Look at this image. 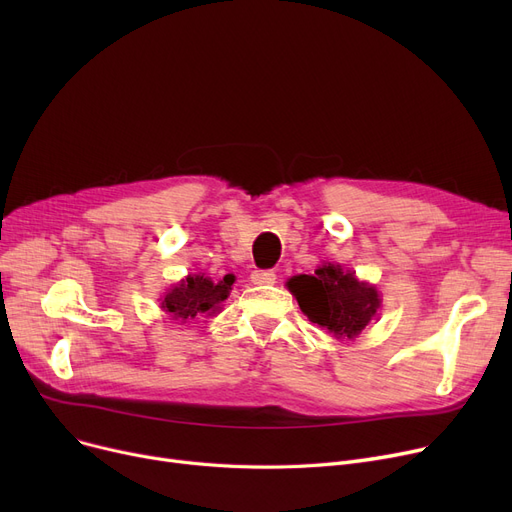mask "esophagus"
I'll use <instances>...</instances> for the list:
<instances>
[{
    "label": "esophagus",
    "mask_w": 512,
    "mask_h": 512,
    "mask_svg": "<svg viewBox=\"0 0 512 512\" xmlns=\"http://www.w3.org/2000/svg\"><path fill=\"white\" fill-rule=\"evenodd\" d=\"M278 278H276V272H272V270H257V272H253L251 274V282L253 284H274Z\"/></svg>",
    "instance_id": "1"
}]
</instances>
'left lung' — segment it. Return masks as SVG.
<instances>
[{
	"label": "left lung",
	"instance_id": "obj_1",
	"mask_svg": "<svg viewBox=\"0 0 512 512\" xmlns=\"http://www.w3.org/2000/svg\"><path fill=\"white\" fill-rule=\"evenodd\" d=\"M288 290L313 324L340 338L359 336L380 307L378 290L334 263L319 267L315 276L290 278Z\"/></svg>",
	"mask_w": 512,
	"mask_h": 512
}]
</instances>
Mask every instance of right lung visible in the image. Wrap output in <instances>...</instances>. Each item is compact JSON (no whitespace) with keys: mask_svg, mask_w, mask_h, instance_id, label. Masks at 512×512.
Returning <instances> with one entry per match:
<instances>
[{"mask_svg":"<svg viewBox=\"0 0 512 512\" xmlns=\"http://www.w3.org/2000/svg\"><path fill=\"white\" fill-rule=\"evenodd\" d=\"M228 290L230 284L226 280L213 284L205 276H188L166 294L161 309L172 313L174 319H193L197 313L218 307L228 297Z\"/></svg>","mask_w":512,"mask_h":512,"instance_id":"add662e5","label":"right lung"}]
</instances>
